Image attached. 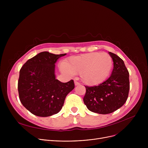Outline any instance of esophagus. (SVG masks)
Masks as SVG:
<instances>
[{
	"mask_svg": "<svg viewBox=\"0 0 148 148\" xmlns=\"http://www.w3.org/2000/svg\"><path fill=\"white\" fill-rule=\"evenodd\" d=\"M74 84H75V86H78V85L80 84V83L78 82H77V81H74Z\"/></svg>",
	"mask_w": 148,
	"mask_h": 148,
	"instance_id": "obj_1",
	"label": "esophagus"
}]
</instances>
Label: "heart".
Segmentation results:
<instances>
[{"mask_svg":"<svg viewBox=\"0 0 148 148\" xmlns=\"http://www.w3.org/2000/svg\"><path fill=\"white\" fill-rule=\"evenodd\" d=\"M112 65V58L108 53L95 52L71 58L62 69L69 75L80 74L83 83L95 86L107 78Z\"/></svg>","mask_w":148,"mask_h":148,"instance_id":"1","label":"heart"}]
</instances>
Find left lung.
Returning <instances> with one entry per match:
<instances>
[{
	"mask_svg": "<svg viewBox=\"0 0 148 148\" xmlns=\"http://www.w3.org/2000/svg\"><path fill=\"white\" fill-rule=\"evenodd\" d=\"M113 62L111 75L98 86L86 88L83 98L88 110L98 114H109L125 103L130 90L129 73L123 60L108 52Z\"/></svg>",
	"mask_w": 148,
	"mask_h": 148,
	"instance_id": "1",
	"label": "left lung"
}]
</instances>
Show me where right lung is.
<instances>
[{"label": "right lung", "instance_id": "right-lung-1", "mask_svg": "<svg viewBox=\"0 0 148 148\" xmlns=\"http://www.w3.org/2000/svg\"><path fill=\"white\" fill-rule=\"evenodd\" d=\"M65 54L43 51L29 59L20 71L18 82L21 104L34 115L47 117L59 113L66 95L74 88L73 80L56 79L55 64Z\"/></svg>", "mask_w": 148, "mask_h": 148}]
</instances>
